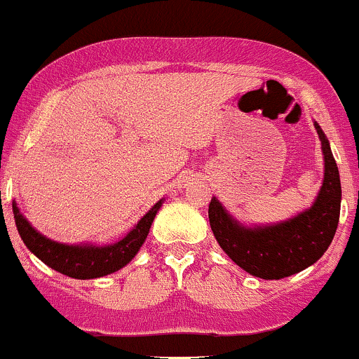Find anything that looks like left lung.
<instances>
[{"instance_id":"8db88e82","label":"left lung","mask_w":359,"mask_h":359,"mask_svg":"<svg viewBox=\"0 0 359 359\" xmlns=\"http://www.w3.org/2000/svg\"><path fill=\"white\" fill-rule=\"evenodd\" d=\"M322 141L325 173L311 208L280 224L246 227L217 198H211L208 217L215 239L236 265L255 277L278 280L308 269L330 246L341 213V179L329 139L315 122Z\"/></svg>"}]
</instances>
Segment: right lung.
Returning <instances> with one entry per match:
<instances>
[{
    "label": "right lung",
    "instance_id": "add662e5",
    "mask_svg": "<svg viewBox=\"0 0 359 359\" xmlns=\"http://www.w3.org/2000/svg\"><path fill=\"white\" fill-rule=\"evenodd\" d=\"M161 203L163 199H160L123 239L115 244H108V246L62 244L48 239L29 224L27 218L18 210L17 203H13V217L18 233L30 252H34L50 269L69 275L72 278L86 280V278L103 277V275L123 269L137 255L139 248L144 244L146 237H148L151 224H153Z\"/></svg>",
    "mask_w": 359,
    "mask_h": 359
}]
</instances>
